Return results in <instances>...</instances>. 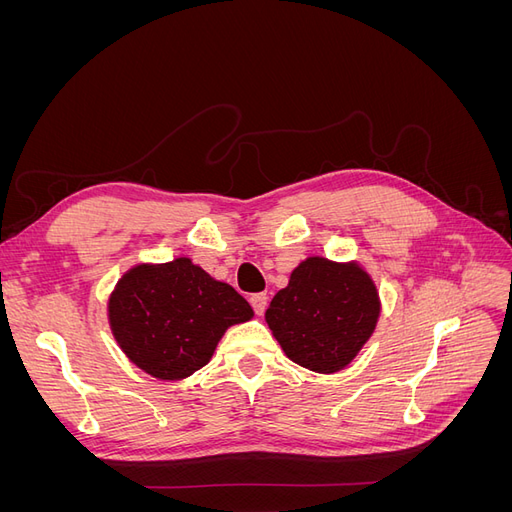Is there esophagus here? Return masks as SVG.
<instances>
[{"instance_id": "obj_1", "label": "esophagus", "mask_w": 512, "mask_h": 512, "mask_svg": "<svg viewBox=\"0 0 512 512\" xmlns=\"http://www.w3.org/2000/svg\"><path fill=\"white\" fill-rule=\"evenodd\" d=\"M250 303H252V307H254L256 316H262V314H265V309H267L269 297H267L265 292H258V294H252V297H250Z\"/></svg>"}]
</instances>
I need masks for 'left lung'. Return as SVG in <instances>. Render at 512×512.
<instances>
[{
    "instance_id": "8db88e82",
    "label": "left lung",
    "mask_w": 512,
    "mask_h": 512,
    "mask_svg": "<svg viewBox=\"0 0 512 512\" xmlns=\"http://www.w3.org/2000/svg\"><path fill=\"white\" fill-rule=\"evenodd\" d=\"M380 318V297L359 262L309 256L275 294L265 320L290 361L335 374L367 344Z\"/></svg>"
}]
</instances>
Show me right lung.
Wrapping results in <instances>:
<instances>
[{
    "mask_svg": "<svg viewBox=\"0 0 512 512\" xmlns=\"http://www.w3.org/2000/svg\"><path fill=\"white\" fill-rule=\"evenodd\" d=\"M241 294L190 258L132 267L108 299V324L123 354L158 380L205 367L228 327L252 320Z\"/></svg>",
    "mask_w": 512,
    "mask_h": 512,
    "instance_id": "obj_1",
    "label": "right lung"
}]
</instances>
